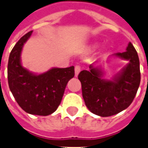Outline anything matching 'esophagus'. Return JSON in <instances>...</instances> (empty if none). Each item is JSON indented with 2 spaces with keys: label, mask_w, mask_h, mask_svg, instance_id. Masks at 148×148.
Masks as SVG:
<instances>
[{
  "label": "esophagus",
  "mask_w": 148,
  "mask_h": 148,
  "mask_svg": "<svg viewBox=\"0 0 148 148\" xmlns=\"http://www.w3.org/2000/svg\"><path fill=\"white\" fill-rule=\"evenodd\" d=\"M74 71H75V76L77 77L78 74L80 73V71H81V66L79 65H76L75 68H74Z\"/></svg>",
  "instance_id": "esophagus-1"
}]
</instances>
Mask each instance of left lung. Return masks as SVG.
Instances as JSON below:
<instances>
[{
	"label": "left lung",
	"instance_id": "obj_1",
	"mask_svg": "<svg viewBox=\"0 0 148 148\" xmlns=\"http://www.w3.org/2000/svg\"><path fill=\"white\" fill-rule=\"evenodd\" d=\"M114 56L128 60L129 63L112 80L102 78L103 71L94 65L90 66V71H82L78 74L86 106L92 113L102 117L127 109L135 99L140 83L139 56L132 43L129 42L126 52L117 53Z\"/></svg>",
	"mask_w": 148,
	"mask_h": 148
}]
</instances>
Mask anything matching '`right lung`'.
<instances>
[{"label":"right lung","mask_w":148,"mask_h":148,"mask_svg":"<svg viewBox=\"0 0 148 148\" xmlns=\"http://www.w3.org/2000/svg\"><path fill=\"white\" fill-rule=\"evenodd\" d=\"M32 32L21 38L10 53L8 82L16 103L25 112L46 116L60 105L67 82L74 76V67L53 68L38 75L25 69L21 64V53Z\"/></svg>","instance_id":"add662e5"}]
</instances>
